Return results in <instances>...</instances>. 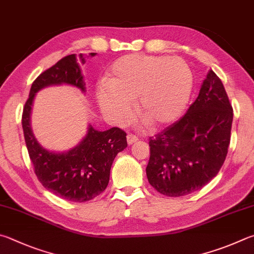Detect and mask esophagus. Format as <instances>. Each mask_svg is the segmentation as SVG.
Wrapping results in <instances>:
<instances>
[{
  "instance_id": "1",
  "label": "esophagus",
  "mask_w": 254,
  "mask_h": 254,
  "mask_svg": "<svg viewBox=\"0 0 254 254\" xmlns=\"http://www.w3.org/2000/svg\"><path fill=\"white\" fill-rule=\"evenodd\" d=\"M127 140L128 144H133V143L136 142L139 139H137V136L134 135V134H127Z\"/></svg>"
}]
</instances>
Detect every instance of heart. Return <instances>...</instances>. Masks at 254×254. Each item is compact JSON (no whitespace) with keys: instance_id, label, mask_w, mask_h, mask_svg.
I'll return each instance as SVG.
<instances>
[{"instance_id":"1","label":"heart","mask_w":254,"mask_h":254,"mask_svg":"<svg viewBox=\"0 0 254 254\" xmlns=\"http://www.w3.org/2000/svg\"><path fill=\"white\" fill-rule=\"evenodd\" d=\"M193 89V75L179 58L131 54L117 60L109 82L98 86L103 112L120 124L136 112L150 127H163L177 120L186 109Z\"/></svg>"}]
</instances>
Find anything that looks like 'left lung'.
<instances>
[{
	"instance_id": "obj_1",
	"label": "left lung",
	"mask_w": 254,
	"mask_h": 254,
	"mask_svg": "<svg viewBox=\"0 0 254 254\" xmlns=\"http://www.w3.org/2000/svg\"><path fill=\"white\" fill-rule=\"evenodd\" d=\"M233 109L222 82L210 70L187 113L150 137L146 177L161 194L178 197L203 188L228 154Z\"/></svg>"
}]
</instances>
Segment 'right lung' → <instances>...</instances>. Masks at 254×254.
Returning a JSON list of instances; mask_svg holds the SVG:
<instances>
[{"label": "right lung", "instance_id": "1", "mask_svg": "<svg viewBox=\"0 0 254 254\" xmlns=\"http://www.w3.org/2000/svg\"><path fill=\"white\" fill-rule=\"evenodd\" d=\"M90 55L94 57L95 53ZM85 58L82 53L79 57L67 55L41 73L32 83L22 114L27 152L39 181L53 194L71 202L90 201L101 194L109 184L115 156L127 146V133L119 127L98 131L89 126L86 135L79 144L62 153L44 149L35 139L30 121L36 92L58 84H70L84 92L80 64L85 63Z\"/></svg>", "mask_w": 254, "mask_h": 254}]
</instances>
